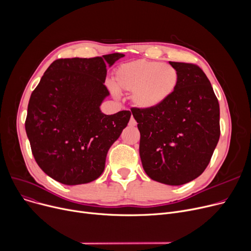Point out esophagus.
<instances>
[{"mask_svg":"<svg viewBox=\"0 0 251 251\" xmlns=\"http://www.w3.org/2000/svg\"><path fill=\"white\" fill-rule=\"evenodd\" d=\"M137 123H136V121H135V119L133 118V116H131V118H130V121H129V125L130 126H135Z\"/></svg>","mask_w":251,"mask_h":251,"instance_id":"1","label":"esophagus"}]
</instances>
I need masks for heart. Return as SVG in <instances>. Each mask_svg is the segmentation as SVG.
<instances>
[{
	"label": "heart",
	"instance_id": "obj_1",
	"mask_svg": "<svg viewBox=\"0 0 251 251\" xmlns=\"http://www.w3.org/2000/svg\"><path fill=\"white\" fill-rule=\"evenodd\" d=\"M179 73L172 65L137 60L119 66L115 72V87L119 91L132 92L131 101L141 110L159 107L174 94ZM114 87V92L117 91Z\"/></svg>",
	"mask_w": 251,
	"mask_h": 251
}]
</instances>
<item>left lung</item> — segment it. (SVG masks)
Returning a JSON list of instances; mask_svg holds the SVG:
<instances>
[{
  "instance_id": "obj_1",
  "label": "left lung",
  "mask_w": 251,
  "mask_h": 251,
  "mask_svg": "<svg viewBox=\"0 0 251 251\" xmlns=\"http://www.w3.org/2000/svg\"><path fill=\"white\" fill-rule=\"evenodd\" d=\"M169 63L179 73L174 94L159 107L131 112L138 123L143 170L154 181L178 186L207 167L220 138V105L199 66Z\"/></svg>"
}]
</instances>
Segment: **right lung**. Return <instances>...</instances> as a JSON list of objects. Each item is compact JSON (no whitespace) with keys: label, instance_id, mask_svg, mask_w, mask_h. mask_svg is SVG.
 I'll return each mask as SVG.
<instances>
[{"label":"right lung","instance_id":"right-lung-1","mask_svg":"<svg viewBox=\"0 0 251 251\" xmlns=\"http://www.w3.org/2000/svg\"><path fill=\"white\" fill-rule=\"evenodd\" d=\"M124 56L56 60L32 91L25 130L37 165L50 178L79 185L102 174L108 151L131 116L100 111L110 96L107 68Z\"/></svg>","mask_w":251,"mask_h":251}]
</instances>
